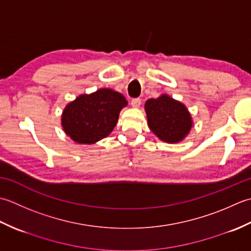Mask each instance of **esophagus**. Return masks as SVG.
Instances as JSON below:
<instances>
[{"label":"esophagus","mask_w":251,"mask_h":251,"mask_svg":"<svg viewBox=\"0 0 251 251\" xmlns=\"http://www.w3.org/2000/svg\"><path fill=\"white\" fill-rule=\"evenodd\" d=\"M141 103H142V100H141V99H139V97H136V99H132V100H131V105L133 107H140Z\"/></svg>","instance_id":"obj_1"}]
</instances>
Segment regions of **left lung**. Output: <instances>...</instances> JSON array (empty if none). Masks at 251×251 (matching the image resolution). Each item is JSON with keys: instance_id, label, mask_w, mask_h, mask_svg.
I'll return each instance as SVG.
<instances>
[{"instance_id": "left-lung-1", "label": "left lung", "mask_w": 251, "mask_h": 251, "mask_svg": "<svg viewBox=\"0 0 251 251\" xmlns=\"http://www.w3.org/2000/svg\"><path fill=\"white\" fill-rule=\"evenodd\" d=\"M145 110L148 126L162 141L180 142L191 130L192 119L186 107L168 95L148 100Z\"/></svg>"}]
</instances>
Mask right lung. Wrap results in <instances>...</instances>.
Listing matches in <instances>:
<instances>
[{
	"mask_svg": "<svg viewBox=\"0 0 251 251\" xmlns=\"http://www.w3.org/2000/svg\"><path fill=\"white\" fill-rule=\"evenodd\" d=\"M126 104L124 95L109 89L80 95L65 108L61 125L74 141L92 144L110 134Z\"/></svg>",
	"mask_w": 251,
	"mask_h": 251,
	"instance_id": "right-lung-1",
	"label": "right lung"
}]
</instances>
